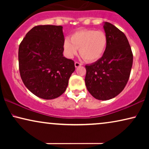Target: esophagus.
<instances>
[{
  "label": "esophagus",
  "instance_id": "34e87169",
  "mask_svg": "<svg viewBox=\"0 0 149 149\" xmlns=\"http://www.w3.org/2000/svg\"><path fill=\"white\" fill-rule=\"evenodd\" d=\"M81 65H82V64H81V63H79L78 62H74V66H75V67H76V68L81 66Z\"/></svg>",
  "mask_w": 149,
  "mask_h": 149
}]
</instances>
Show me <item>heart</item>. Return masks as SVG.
<instances>
[{"label":"heart","mask_w":149,"mask_h":149,"mask_svg":"<svg viewBox=\"0 0 149 149\" xmlns=\"http://www.w3.org/2000/svg\"><path fill=\"white\" fill-rule=\"evenodd\" d=\"M108 38L104 32L92 29L80 30L71 37H66L63 43L65 56L72 58L79 49V54L83 60L93 62L100 59L107 47Z\"/></svg>","instance_id":"obj_1"}]
</instances>
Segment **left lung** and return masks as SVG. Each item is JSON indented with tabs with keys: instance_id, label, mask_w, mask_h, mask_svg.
<instances>
[{
	"instance_id": "1",
	"label": "left lung",
	"mask_w": 149,
	"mask_h": 149,
	"mask_svg": "<svg viewBox=\"0 0 149 149\" xmlns=\"http://www.w3.org/2000/svg\"><path fill=\"white\" fill-rule=\"evenodd\" d=\"M108 43L102 57L86 65L85 82L93 97L107 100L119 94L127 84L133 64V54L125 34L109 22L104 26Z\"/></svg>"
}]
</instances>
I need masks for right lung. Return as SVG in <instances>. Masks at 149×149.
Wrapping results in <instances>:
<instances>
[{
	"mask_svg": "<svg viewBox=\"0 0 149 149\" xmlns=\"http://www.w3.org/2000/svg\"><path fill=\"white\" fill-rule=\"evenodd\" d=\"M62 26L39 25L19 44V70L25 86L36 96L56 98L66 91L74 62L63 56Z\"/></svg>",
	"mask_w": 149,
	"mask_h": 149,
	"instance_id": "right-lung-1",
	"label": "right lung"
}]
</instances>
